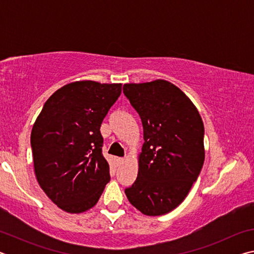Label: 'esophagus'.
Here are the masks:
<instances>
[{
    "label": "esophagus",
    "mask_w": 254,
    "mask_h": 254,
    "mask_svg": "<svg viewBox=\"0 0 254 254\" xmlns=\"http://www.w3.org/2000/svg\"><path fill=\"white\" fill-rule=\"evenodd\" d=\"M118 163H119V165L120 166H121L122 165V163H124V161H126V159H123V158H118Z\"/></svg>",
    "instance_id": "34e87169"
}]
</instances>
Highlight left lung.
Listing matches in <instances>:
<instances>
[{
	"label": "left lung",
	"mask_w": 254,
	"mask_h": 254,
	"mask_svg": "<svg viewBox=\"0 0 254 254\" xmlns=\"http://www.w3.org/2000/svg\"><path fill=\"white\" fill-rule=\"evenodd\" d=\"M123 93L140 115L144 140L137 177L126 195L144 215L167 214L186 198L204 165L203 120L170 81L124 84Z\"/></svg>",
	"instance_id": "left-lung-1"
}]
</instances>
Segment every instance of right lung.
Wrapping results in <instances>:
<instances>
[{
	"instance_id": "add662e5",
	"label": "right lung",
	"mask_w": 254,
	"mask_h": 254,
	"mask_svg": "<svg viewBox=\"0 0 254 254\" xmlns=\"http://www.w3.org/2000/svg\"><path fill=\"white\" fill-rule=\"evenodd\" d=\"M122 84L69 83L51 95L33 124L34 173L46 195L67 213L92 208L110 182L101 124Z\"/></svg>"
}]
</instances>
